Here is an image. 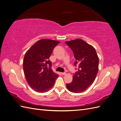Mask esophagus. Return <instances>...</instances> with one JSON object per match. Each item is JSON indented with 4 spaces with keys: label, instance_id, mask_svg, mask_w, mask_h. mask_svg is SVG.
<instances>
[{
    "label": "esophagus",
    "instance_id": "34e87169",
    "mask_svg": "<svg viewBox=\"0 0 121 121\" xmlns=\"http://www.w3.org/2000/svg\"><path fill=\"white\" fill-rule=\"evenodd\" d=\"M61 74L63 75H65V74H66V73L65 72H64V73H61Z\"/></svg>",
    "mask_w": 121,
    "mask_h": 121
}]
</instances>
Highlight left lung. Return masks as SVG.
Here are the masks:
<instances>
[{
    "label": "left lung",
    "mask_w": 121,
    "mask_h": 121,
    "mask_svg": "<svg viewBox=\"0 0 121 121\" xmlns=\"http://www.w3.org/2000/svg\"><path fill=\"white\" fill-rule=\"evenodd\" d=\"M74 53L78 66V71L73 77V81L66 85L72 92L80 93L86 90L92 84L98 71L99 58L94 47L84 40L76 39L65 42Z\"/></svg>",
    "instance_id": "8db88e82"
}]
</instances>
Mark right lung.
I'll return each mask as SVG.
<instances>
[{"instance_id": "1", "label": "right lung", "mask_w": 121, "mask_h": 121, "mask_svg": "<svg viewBox=\"0 0 121 121\" xmlns=\"http://www.w3.org/2000/svg\"><path fill=\"white\" fill-rule=\"evenodd\" d=\"M59 41L43 39L36 42L25 53L23 69L26 79L31 88L43 93L54 85L58 75L51 68L49 58Z\"/></svg>"}]
</instances>
